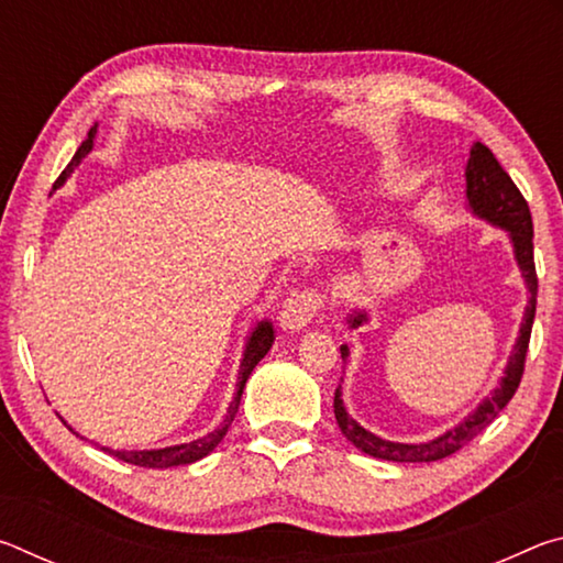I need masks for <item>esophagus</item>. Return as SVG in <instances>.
Here are the masks:
<instances>
[{
  "instance_id": "obj_1",
  "label": "esophagus",
  "mask_w": 563,
  "mask_h": 563,
  "mask_svg": "<svg viewBox=\"0 0 563 563\" xmlns=\"http://www.w3.org/2000/svg\"><path fill=\"white\" fill-rule=\"evenodd\" d=\"M325 308V295L305 288V290H292L288 298H285L283 308H280V328L288 332H300L302 328H308L312 318Z\"/></svg>"
}]
</instances>
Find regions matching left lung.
<instances>
[{"label":"left lung","mask_w":563,"mask_h":563,"mask_svg":"<svg viewBox=\"0 0 563 563\" xmlns=\"http://www.w3.org/2000/svg\"><path fill=\"white\" fill-rule=\"evenodd\" d=\"M464 178H466V208L482 221H487L492 225L507 231L509 243L514 247V261H517L521 278L527 283L529 290V300L527 308H523V318H521V328H519V338L514 342V350L509 355L507 367H504V375L499 379V385L492 389L489 397H484L479 405H476L470 415H466L460 424L450 427L444 434L434 437L430 442H393V440H383V437L373 434L365 430L357 419H352L345 409V402H342V387L335 389V419L340 432L345 434V440L357 446L360 452H365L375 460H387V462H437L444 460V456L454 454L456 450L474 440L476 434L497 419L504 407L509 405V399L517 393V387L521 383L523 375V360H527V347H529V338H531V325H533V312H537V268H533V225H531V213L529 206L523 201V196L519 194V188L514 186V180L509 178L507 170L501 168V164L494 158L492 151L479 144L472 146L470 151V161H466L464 168ZM369 320V312L355 308L347 316V328L357 330L365 325ZM342 362H347L350 357V347L342 345L340 347Z\"/></svg>","instance_id":"left-lung-1"}]
</instances>
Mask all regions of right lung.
Segmentation results:
<instances>
[{
	"instance_id": "right-lung-1",
	"label": "right lung",
	"mask_w": 563,
	"mask_h": 563,
	"mask_svg": "<svg viewBox=\"0 0 563 563\" xmlns=\"http://www.w3.org/2000/svg\"><path fill=\"white\" fill-rule=\"evenodd\" d=\"M97 131H99V123H93L89 129V136L81 141V146L76 148L74 158L69 161V166L64 168V174L56 178L54 188L64 186V180L74 174V168L81 164L84 158L91 154L93 148V139H97ZM273 322L271 320H261L258 325L253 328L251 335L245 340V347H243V357H241V369H238V383H235V395H233V402L228 405V415L223 419V424L218 427V430L208 432L206 437H198L194 442H184V444H170V446H161V450H111V446H101L103 452H109L111 456H117L121 462H129V464H136V466H148V470H168V466H184V464H194L198 460H203V456L211 454L221 440L228 432V427H231L233 417L238 412V405H241V395H243V387L247 383V377H251L253 367L258 365V362L268 355V350L273 345ZM64 422V419H62ZM66 424V422H64ZM69 427V424H66ZM71 430V427H69ZM74 432V430H71ZM76 437H81L79 432H74ZM84 440V437H81Z\"/></svg>"
}]
</instances>
